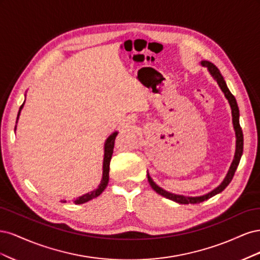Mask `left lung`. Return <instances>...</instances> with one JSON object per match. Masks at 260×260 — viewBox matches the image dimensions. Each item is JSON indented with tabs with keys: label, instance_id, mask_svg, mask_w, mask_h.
I'll return each mask as SVG.
<instances>
[{
	"label": "left lung",
	"instance_id": "1",
	"mask_svg": "<svg viewBox=\"0 0 260 260\" xmlns=\"http://www.w3.org/2000/svg\"><path fill=\"white\" fill-rule=\"evenodd\" d=\"M201 65L203 67L207 68L210 76L214 78V80L218 83L219 88L221 89V91L224 94L225 99L228 100V102H229V104H230L231 113H232V123H233V128H234V131H235V139H237V141H235V153H234V158L232 160L231 166H230L229 170H228V174L224 177L222 182L220 183L216 188H214L212 191L208 192L207 194L201 195V196H185V195H179V194H175V193H170L166 190H164V188H161L160 186L157 185L147 172V180L149 182V185L152 186L153 190L156 193H158L159 195L164 196V198L169 199V200L174 201L176 203H179V204H199V203H202L204 201H207L208 199L212 198V196L221 193L231 182V180L234 176V172L239 166V162H240V159H241L242 154H243V132H242L241 125H240V112H239L237 100H235V98L232 95V93L230 92V90L228 89V85H226V83L223 79V77L221 76V74H220L219 69L214 64H212V62H210L208 60H202Z\"/></svg>",
	"mask_w": 260,
	"mask_h": 260
}]
</instances>
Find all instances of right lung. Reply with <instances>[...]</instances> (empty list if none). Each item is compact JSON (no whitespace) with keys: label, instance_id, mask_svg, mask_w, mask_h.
<instances>
[{"label":"right lung","instance_id":"right-lung-1","mask_svg":"<svg viewBox=\"0 0 260 260\" xmlns=\"http://www.w3.org/2000/svg\"><path fill=\"white\" fill-rule=\"evenodd\" d=\"M23 105H25V102H23V104L19 108L18 116H17V121H18V118H19V115H20V112H21ZM17 121H16V123H17ZM16 127H17V125H15V130H16ZM117 135H118L117 131L113 132L112 135L109 136L106 139V141H105V144H104V159H103V175H102L101 183L99 184V186L95 188V190L85 193V194L79 196V198H77L76 200H74L75 204H83V203L89 202V201H91L93 199H95V198H98L99 195H101L102 192H103L105 188H106V186L108 184V180H109V162H111V159H112V155H113V152H114L115 139H116ZM61 202L66 203L65 200H62Z\"/></svg>","mask_w":260,"mask_h":260}]
</instances>
